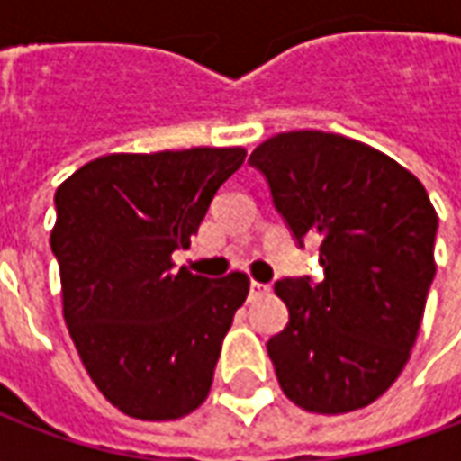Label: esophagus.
Masks as SVG:
<instances>
[{
	"label": "esophagus",
	"instance_id": "obj_1",
	"mask_svg": "<svg viewBox=\"0 0 461 461\" xmlns=\"http://www.w3.org/2000/svg\"><path fill=\"white\" fill-rule=\"evenodd\" d=\"M269 291V286L267 284H259V281H251L249 284V299H257V296H261V294H267Z\"/></svg>",
	"mask_w": 461,
	"mask_h": 461
}]
</instances>
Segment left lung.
I'll return each instance as SVG.
<instances>
[{"instance_id": "obj_1", "label": "left lung", "mask_w": 461, "mask_h": 461, "mask_svg": "<svg viewBox=\"0 0 461 461\" xmlns=\"http://www.w3.org/2000/svg\"><path fill=\"white\" fill-rule=\"evenodd\" d=\"M323 281H276L286 329L267 343L281 390L311 412L370 405L402 373L435 279L437 212L393 158L336 132H279L249 155Z\"/></svg>"}]
</instances>
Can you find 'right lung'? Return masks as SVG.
<instances>
[{
  "mask_svg": "<svg viewBox=\"0 0 461 461\" xmlns=\"http://www.w3.org/2000/svg\"><path fill=\"white\" fill-rule=\"evenodd\" d=\"M244 148L105 155L56 190L51 251L64 319L105 400L138 420H177L210 395L221 340L249 279L175 271Z\"/></svg>",
  "mask_w": 461,
  "mask_h": 461,
  "instance_id": "right-lung-1",
  "label": "right lung"
}]
</instances>
